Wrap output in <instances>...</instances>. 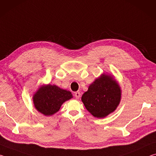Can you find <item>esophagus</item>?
I'll list each match as a JSON object with an SVG mask.
<instances>
[{
	"instance_id": "obj_1",
	"label": "esophagus",
	"mask_w": 156,
	"mask_h": 156,
	"mask_svg": "<svg viewBox=\"0 0 156 156\" xmlns=\"http://www.w3.org/2000/svg\"><path fill=\"white\" fill-rule=\"evenodd\" d=\"M80 95L81 94L79 91H76V92H75V94H74V96H75L76 99H79V98L80 97Z\"/></svg>"
}]
</instances>
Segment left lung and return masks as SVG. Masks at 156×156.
<instances>
[{
    "label": "left lung",
    "instance_id": "left-lung-1",
    "mask_svg": "<svg viewBox=\"0 0 156 156\" xmlns=\"http://www.w3.org/2000/svg\"><path fill=\"white\" fill-rule=\"evenodd\" d=\"M121 90L115 80L110 76L102 74L89 87L82 96L86 109L94 117H106L119 105Z\"/></svg>",
    "mask_w": 156,
    "mask_h": 156
}]
</instances>
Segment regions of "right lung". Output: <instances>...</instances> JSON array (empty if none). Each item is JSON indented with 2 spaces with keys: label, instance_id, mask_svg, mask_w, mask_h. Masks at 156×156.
Listing matches in <instances>:
<instances>
[{
  "label": "right lung",
  "instance_id": "1",
  "mask_svg": "<svg viewBox=\"0 0 156 156\" xmlns=\"http://www.w3.org/2000/svg\"><path fill=\"white\" fill-rule=\"evenodd\" d=\"M73 98L70 91L56 85L43 86L34 94L33 101L36 109L44 115H51L58 112L63 102Z\"/></svg>",
  "mask_w": 156,
  "mask_h": 156
}]
</instances>
